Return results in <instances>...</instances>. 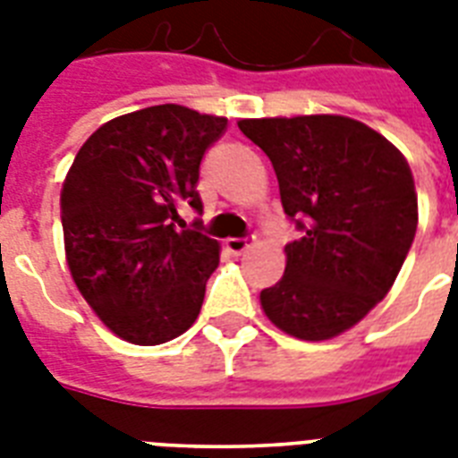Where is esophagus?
<instances>
[{
	"instance_id": "obj_1",
	"label": "esophagus",
	"mask_w": 458,
	"mask_h": 458,
	"mask_svg": "<svg viewBox=\"0 0 458 458\" xmlns=\"http://www.w3.org/2000/svg\"><path fill=\"white\" fill-rule=\"evenodd\" d=\"M254 242H257V237H254V235L233 237V240H228V242H225V247H228V251H233V254H244V251L250 250Z\"/></svg>"
}]
</instances>
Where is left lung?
Returning a JSON list of instances; mask_svg holds the SVG:
<instances>
[{"label": "left lung", "mask_w": 458, "mask_h": 458, "mask_svg": "<svg viewBox=\"0 0 458 458\" xmlns=\"http://www.w3.org/2000/svg\"><path fill=\"white\" fill-rule=\"evenodd\" d=\"M237 125L271 158L283 208L304 233L285 247V276L261 290V309L297 340L337 337L385 300L411 250V168L380 132L347 116Z\"/></svg>", "instance_id": "1"}]
</instances>
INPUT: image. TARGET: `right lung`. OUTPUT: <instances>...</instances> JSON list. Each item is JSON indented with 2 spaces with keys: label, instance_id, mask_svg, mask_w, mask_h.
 Instances as JSON below:
<instances>
[{
  "label": "right lung",
  "instance_id": "add662e5",
  "mask_svg": "<svg viewBox=\"0 0 458 458\" xmlns=\"http://www.w3.org/2000/svg\"><path fill=\"white\" fill-rule=\"evenodd\" d=\"M228 128L180 104L111 118L75 154L61 187V225L75 287L121 340L154 347L199 316L221 244L175 230L201 211V157Z\"/></svg>",
  "mask_w": 458,
  "mask_h": 458
}]
</instances>
